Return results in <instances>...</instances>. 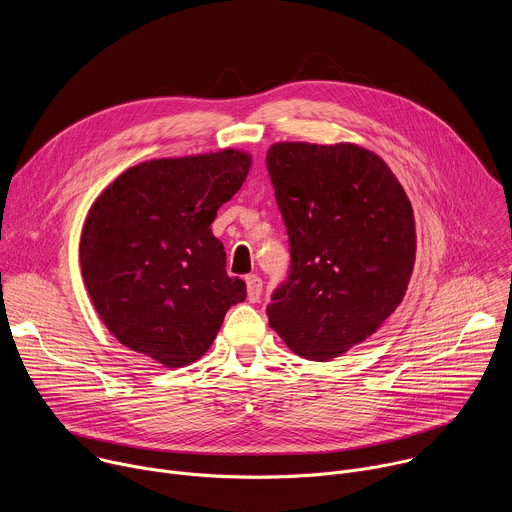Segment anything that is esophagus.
<instances>
[{
    "label": "esophagus",
    "mask_w": 512,
    "mask_h": 512,
    "mask_svg": "<svg viewBox=\"0 0 512 512\" xmlns=\"http://www.w3.org/2000/svg\"><path fill=\"white\" fill-rule=\"evenodd\" d=\"M245 285H247V298L251 302H259L261 300V291H263V281L259 275H247L245 277Z\"/></svg>",
    "instance_id": "1"
}]
</instances>
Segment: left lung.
<instances>
[{"instance_id":"left-lung-1","label":"left lung","mask_w":512,"mask_h":512,"mask_svg":"<svg viewBox=\"0 0 512 512\" xmlns=\"http://www.w3.org/2000/svg\"><path fill=\"white\" fill-rule=\"evenodd\" d=\"M267 170L291 245L269 326L298 356L326 362L373 336L403 302L413 208L387 162L350 141H277Z\"/></svg>"}]
</instances>
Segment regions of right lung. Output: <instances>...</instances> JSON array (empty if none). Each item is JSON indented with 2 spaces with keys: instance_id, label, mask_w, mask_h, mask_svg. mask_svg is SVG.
Returning <instances> with one entry per match:
<instances>
[{
  "instance_id": "1",
  "label": "right lung",
  "mask_w": 512,
  "mask_h": 512,
  "mask_svg": "<svg viewBox=\"0 0 512 512\" xmlns=\"http://www.w3.org/2000/svg\"><path fill=\"white\" fill-rule=\"evenodd\" d=\"M251 162L235 148L158 158L127 168L97 196L81 235V271L99 318L123 346L162 367H186L245 300L210 225Z\"/></svg>"
}]
</instances>
